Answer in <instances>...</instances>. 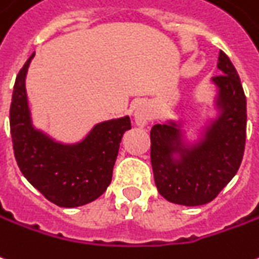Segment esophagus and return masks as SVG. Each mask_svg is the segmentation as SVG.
Here are the masks:
<instances>
[{"instance_id": "esophagus-1", "label": "esophagus", "mask_w": 259, "mask_h": 259, "mask_svg": "<svg viewBox=\"0 0 259 259\" xmlns=\"http://www.w3.org/2000/svg\"><path fill=\"white\" fill-rule=\"evenodd\" d=\"M133 117H135V122L137 126H142V127L147 126L151 120V111H150L148 105L144 104V102L136 105L135 109H133Z\"/></svg>"}]
</instances>
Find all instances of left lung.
<instances>
[{
  "label": "left lung",
  "mask_w": 259,
  "mask_h": 259,
  "mask_svg": "<svg viewBox=\"0 0 259 259\" xmlns=\"http://www.w3.org/2000/svg\"><path fill=\"white\" fill-rule=\"evenodd\" d=\"M213 77L216 87L213 108L198 137L186 139L185 122L168 119L153 126L151 165L161 196L177 205L209 203L236 175L244 155L247 130V101L236 68L220 50Z\"/></svg>",
  "instance_id": "left-lung-1"
}]
</instances>
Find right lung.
<instances>
[{
    "label": "right lung",
    "mask_w": 259,
    "mask_h": 259,
    "mask_svg": "<svg viewBox=\"0 0 259 259\" xmlns=\"http://www.w3.org/2000/svg\"><path fill=\"white\" fill-rule=\"evenodd\" d=\"M35 53L16 75L10 109L14 154L23 177L45 198L60 207L90 203L106 191L129 116L104 120L77 143L54 140L32 123L26 74Z\"/></svg>",
    "instance_id": "1"
}]
</instances>
